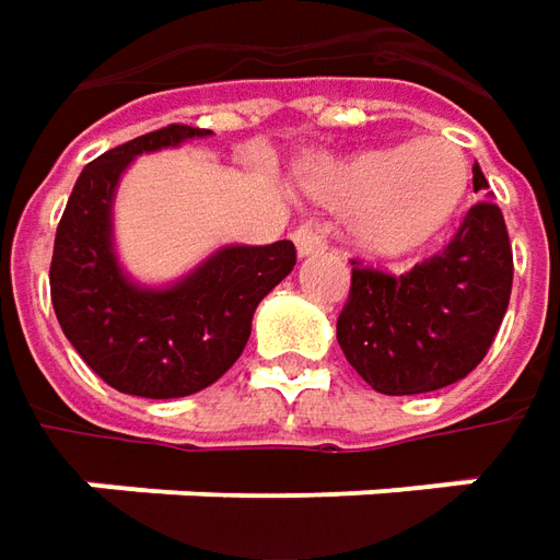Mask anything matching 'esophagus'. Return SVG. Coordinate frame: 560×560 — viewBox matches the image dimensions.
I'll return each mask as SVG.
<instances>
[{
  "label": "esophagus",
  "mask_w": 560,
  "mask_h": 560,
  "mask_svg": "<svg viewBox=\"0 0 560 560\" xmlns=\"http://www.w3.org/2000/svg\"><path fill=\"white\" fill-rule=\"evenodd\" d=\"M292 243H295L299 258H312V255L327 252V224H320V221H305V224L292 233Z\"/></svg>",
  "instance_id": "34e87169"
}]
</instances>
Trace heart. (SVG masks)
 <instances>
[{
	"mask_svg": "<svg viewBox=\"0 0 560 560\" xmlns=\"http://www.w3.org/2000/svg\"><path fill=\"white\" fill-rule=\"evenodd\" d=\"M302 186L320 205L346 211L349 240L361 255L405 261L436 246L458 221L470 162L455 142L423 137L314 162Z\"/></svg>",
	"mask_w": 560,
	"mask_h": 560,
	"instance_id": "obj_1",
	"label": "heart"
}]
</instances>
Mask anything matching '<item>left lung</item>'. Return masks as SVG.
Returning a JSON list of instances; mask_svg holds the SVG:
<instances>
[{
    "instance_id": "obj_1",
    "label": "left lung",
    "mask_w": 560,
    "mask_h": 560,
    "mask_svg": "<svg viewBox=\"0 0 560 560\" xmlns=\"http://www.w3.org/2000/svg\"><path fill=\"white\" fill-rule=\"evenodd\" d=\"M480 189L489 184L474 164V192ZM352 265L336 339L371 389L383 396L433 393L483 361L514 280L505 218L492 199L474 205L455 240L408 273Z\"/></svg>"
}]
</instances>
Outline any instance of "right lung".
<instances>
[{
	"label": "right lung",
	"mask_w": 560,
	"mask_h": 560,
	"mask_svg": "<svg viewBox=\"0 0 560 560\" xmlns=\"http://www.w3.org/2000/svg\"><path fill=\"white\" fill-rule=\"evenodd\" d=\"M211 130L171 124L108 149L77 177L55 233L52 308L68 342L118 393L192 396L243 355L252 314L295 265L290 240L221 246L164 287L133 280L115 248V192L140 155L205 140Z\"/></svg>",
	"instance_id": "obj_1"
}]
</instances>
